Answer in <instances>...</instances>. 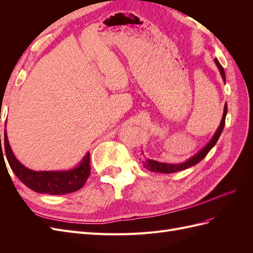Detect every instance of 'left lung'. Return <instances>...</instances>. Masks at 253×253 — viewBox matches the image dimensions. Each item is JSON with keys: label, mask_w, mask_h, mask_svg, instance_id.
<instances>
[{"label": "left lung", "mask_w": 253, "mask_h": 253, "mask_svg": "<svg viewBox=\"0 0 253 253\" xmlns=\"http://www.w3.org/2000/svg\"><path fill=\"white\" fill-rule=\"evenodd\" d=\"M214 62H215L217 68L219 70V73L221 75V78H223L224 82H226V75H225V71L223 66L220 65V63L218 62L217 59H214ZM227 103L225 104L224 108V114H223V118H221V121L219 124L218 128L216 129V132L214 133L213 137L211 138V140L207 143L205 147L197 153L196 155H194L193 157H191L190 159H188L187 162L181 163V164H165V163H159L156 162V160H152V159H145L144 162H142L143 167L145 169H148L151 172H157V173H165V174H170V173H175L178 172L181 170L188 169V168L195 166L196 164H198L201 162L202 159H204L207 154H208L209 151L215 145V143L217 142L219 136L223 132L224 126H225V120H226V115H227Z\"/></svg>", "instance_id": "obj_1"}]
</instances>
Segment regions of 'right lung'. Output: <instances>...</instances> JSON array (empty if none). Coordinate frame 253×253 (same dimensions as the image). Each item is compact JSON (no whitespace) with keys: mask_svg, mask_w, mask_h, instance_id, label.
Masks as SVG:
<instances>
[{"mask_svg":"<svg viewBox=\"0 0 253 253\" xmlns=\"http://www.w3.org/2000/svg\"><path fill=\"white\" fill-rule=\"evenodd\" d=\"M3 149L8 160V164L17 177L26 187L38 193L62 195L72 193L81 189L90 174L89 153H86L78 167L68 171H33L23 166L14 156L10 144L4 133V145L1 144L0 135V154L3 155Z\"/></svg>","mask_w":253,"mask_h":253,"instance_id":"1","label":"right lung"}]
</instances>
